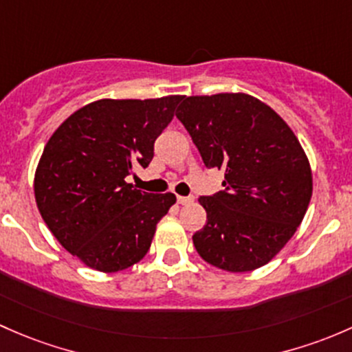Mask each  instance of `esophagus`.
<instances>
[{"instance_id":"1","label":"esophagus","mask_w":352,"mask_h":352,"mask_svg":"<svg viewBox=\"0 0 352 352\" xmlns=\"http://www.w3.org/2000/svg\"><path fill=\"white\" fill-rule=\"evenodd\" d=\"M176 200H177V203H179V205H188V203L193 201V198H190V197H177Z\"/></svg>"}]
</instances>
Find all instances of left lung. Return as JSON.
<instances>
[{
  "instance_id": "1",
  "label": "left lung",
  "mask_w": 352,
  "mask_h": 352,
  "mask_svg": "<svg viewBox=\"0 0 352 352\" xmlns=\"http://www.w3.org/2000/svg\"><path fill=\"white\" fill-rule=\"evenodd\" d=\"M176 117L206 168L226 171V188L198 200L206 226L193 235L195 249L230 273L264 266L309 208L311 171L298 139L273 108L244 93L184 96Z\"/></svg>"
}]
</instances>
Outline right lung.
<instances>
[{
  "mask_svg": "<svg viewBox=\"0 0 352 352\" xmlns=\"http://www.w3.org/2000/svg\"><path fill=\"white\" fill-rule=\"evenodd\" d=\"M183 96L98 100L71 115L47 142L35 171L38 212L54 237L86 266L117 273L147 254L173 193L135 190L154 142Z\"/></svg>",
  "mask_w": 352,
  "mask_h": 352,
  "instance_id": "obj_1",
  "label": "right lung"
}]
</instances>
